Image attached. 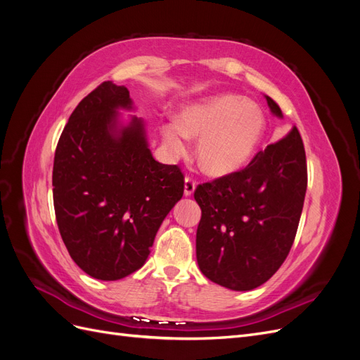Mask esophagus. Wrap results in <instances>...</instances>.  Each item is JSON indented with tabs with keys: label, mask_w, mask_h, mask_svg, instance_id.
I'll return each instance as SVG.
<instances>
[{
	"label": "esophagus",
	"mask_w": 360,
	"mask_h": 360,
	"mask_svg": "<svg viewBox=\"0 0 360 360\" xmlns=\"http://www.w3.org/2000/svg\"><path fill=\"white\" fill-rule=\"evenodd\" d=\"M195 186H197V181L188 176L186 179H184V195H186V197H191L195 191Z\"/></svg>",
	"instance_id": "esophagus-1"
}]
</instances>
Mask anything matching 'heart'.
Returning a JSON list of instances; mask_svg holds the SVG:
<instances>
[{
    "label": "heart",
    "instance_id": "obj_1",
    "mask_svg": "<svg viewBox=\"0 0 360 360\" xmlns=\"http://www.w3.org/2000/svg\"><path fill=\"white\" fill-rule=\"evenodd\" d=\"M266 132L261 108L242 96L222 94L188 106L180 124L167 123L163 138L177 155L186 153L188 136L200 138V167L212 176H228L243 168L255 153Z\"/></svg>",
    "mask_w": 360,
    "mask_h": 360
}]
</instances>
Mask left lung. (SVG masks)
Returning a JSON list of instances; mask_svg holds the SVG:
<instances>
[{
  "instance_id": "obj_1",
  "label": "left lung",
  "mask_w": 360,
  "mask_h": 360,
  "mask_svg": "<svg viewBox=\"0 0 360 360\" xmlns=\"http://www.w3.org/2000/svg\"><path fill=\"white\" fill-rule=\"evenodd\" d=\"M266 99L282 117L279 105ZM307 186V155L296 126L243 169L198 184L197 261L204 276L236 291L274 276L296 237Z\"/></svg>"
}]
</instances>
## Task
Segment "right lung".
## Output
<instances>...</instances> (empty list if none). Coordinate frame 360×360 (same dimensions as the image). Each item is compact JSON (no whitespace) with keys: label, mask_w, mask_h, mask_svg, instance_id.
Returning a JSON list of instances; mask_svg holds the SVG:
<instances>
[{"label":"right lung","mask_w":360,"mask_h":360,"mask_svg":"<svg viewBox=\"0 0 360 360\" xmlns=\"http://www.w3.org/2000/svg\"><path fill=\"white\" fill-rule=\"evenodd\" d=\"M129 90L105 81L75 108L58 139L53 209L72 259L86 275L117 281L143 267L156 233L183 197L177 165L151 156L143 122L117 126Z\"/></svg>","instance_id":"1"}]
</instances>
